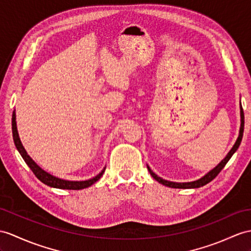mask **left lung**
Wrapping results in <instances>:
<instances>
[{
  "label": "left lung",
  "instance_id": "left-lung-1",
  "mask_svg": "<svg viewBox=\"0 0 251 251\" xmlns=\"http://www.w3.org/2000/svg\"><path fill=\"white\" fill-rule=\"evenodd\" d=\"M243 133H244V112H243V107H242V104H241V127H240V135H238L237 137V140L236 143L234 144V146L232 147V149L230 150L229 153L227 154V156H226L224 160L219 163L217 166L212 169L211 172L209 174H206L203 178H201L197 181H193V182H187V183H176V182H170V181H166L164 180L162 178H160V176H157L152 170L148 167V170L150 175L152 176V178L155 179L158 183H161V184L165 185V186H168V187H173V188H198V187H201L203 186L205 184H207V183L211 182L213 179H215L217 175L222 172V169L226 166V164L228 163V161L231 158V156L234 154V152L237 150L238 147H240L241 145V142H242V138H243Z\"/></svg>",
  "mask_w": 251,
  "mask_h": 251
}]
</instances>
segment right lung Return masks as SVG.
Returning a JSON list of instances; mask_svg holds the SVG:
<instances>
[{
	"label": "right lung",
	"mask_w": 251,
	"mask_h": 251,
	"mask_svg": "<svg viewBox=\"0 0 251 251\" xmlns=\"http://www.w3.org/2000/svg\"><path fill=\"white\" fill-rule=\"evenodd\" d=\"M11 127H13V137H14V142L15 145L17 147L18 151L20 152L21 156L23 157V160L25 161V163L27 164V166L30 168V170L34 173V175L37 176V179L40 180L42 183H45L46 185L51 186V187H55V188H60V189H82V188H86L90 185H93L95 182H97L99 180L102 175L104 174L105 168L102 170V172L96 176L95 178L87 180V181H66V180H62L58 178H55V176H51L50 174L46 173L45 170H42L37 164H36L32 158H30L25 149L23 148V146L20 142L19 135H18V131H17V125H16V114L15 112L13 113V118H11Z\"/></svg>",
	"instance_id": "add662e5"
}]
</instances>
